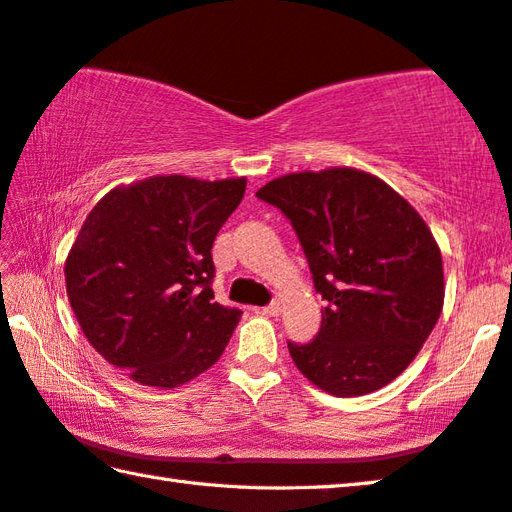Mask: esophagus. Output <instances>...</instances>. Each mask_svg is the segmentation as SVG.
Returning a JSON list of instances; mask_svg holds the SVG:
<instances>
[{"label":"esophagus","instance_id":"obj_1","mask_svg":"<svg viewBox=\"0 0 512 512\" xmlns=\"http://www.w3.org/2000/svg\"><path fill=\"white\" fill-rule=\"evenodd\" d=\"M262 313L268 315V318H277V315L282 313V304L280 302H271L268 306H264Z\"/></svg>","mask_w":512,"mask_h":512}]
</instances>
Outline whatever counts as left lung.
Listing matches in <instances>:
<instances>
[{
  "mask_svg": "<svg viewBox=\"0 0 512 512\" xmlns=\"http://www.w3.org/2000/svg\"><path fill=\"white\" fill-rule=\"evenodd\" d=\"M257 197L291 219L327 300L315 340L288 342L295 367L340 398L392 383L443 309L441 250L423 217L356 167L286 174Z\"/></svg>",
  "mask_w": 512,
  "mask_h": 512,
  "instance_id": "obj_1",
  "label": "left lung"
}]
</instances>
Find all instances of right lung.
I'll list each match as a JSON object with an SVG mask.
<instances>
[{
  "instance_id": "add662e5",
  "label": "right lung",
  "mask_w": 512,
  "mask_h": 512,
  "mask_svg": "<svg viewBox=\"0 0 512 512\" xmlns=\"http://www.w3.org/2000/svg\"><path fill=\"white\" fill-rule=\"evenodd\" d=\"M246 179L150 176L118 185L82 224L64 264L89 345L147 387L172 389L210 369L241 318L215 302L212 244Z\"/></svg>"
}]
</instances>
